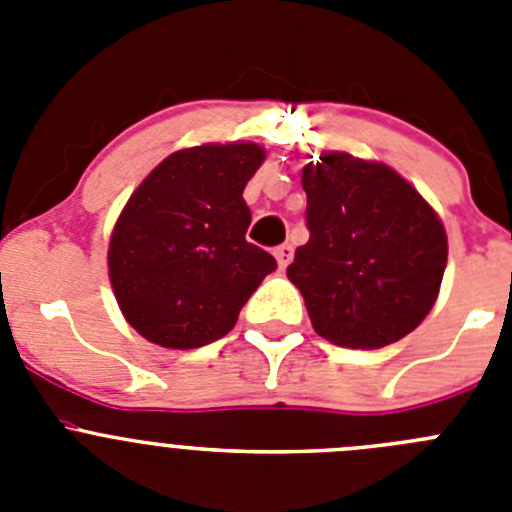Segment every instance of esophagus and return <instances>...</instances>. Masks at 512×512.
<instances>
[{
  "mask_svg": "<svg viewBox=\"0 0 512 512\" xmlns=\"http://www.w3.org/2000/svg\"><path fill=\"white\" fill-rule=\"evenodd\" d=\"M292 253H295V248L289 246V243H282V246L274 248V256H277L279 269H284V266H287L289 261H292Z\"/></svg>",
  "mask_w": 512,
  "mask_h": 512,
  "instance_id": "obj_1",
  "label": "esophagus"
}]
</instances>
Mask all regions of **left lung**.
Listing matches in <instances>:
<instances>
[{"mask_svg":"<svg viewBox=\"0 0 512 512\" xmlns=\"http://www.w3.org/2000/svg\"><path fill=\"white\" fill-rule=\"evenodd\" d=\"M310 241L287 266L315 333L346 348H382L423 323L449 243L433 207L390 166L323 153L302 169Z\"/></svg>","mask_w":512,"mask_h":512,"instance_id":"left-lung-1","label":"left lung"}]
</instances>
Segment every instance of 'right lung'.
Returning a JSON list of instances; mask_svg holds the SVG:
<instances>
[{"instance_id":"obj_1","label":"right lung","mask_w":512,"mask_h":512,"mask_svg":"<svg viewBox=\"0 0 512 512\" xmlns=\"http://www.w3.org/2000/svg\"><path fill=\"white\" fill-rule=\"evenodd\" d=\"M256 143H205L164 158L117 217L110 282L122 315L164 348H200L230 333L238 312L277 269L246 241Z\"/></svg>"}]
</instances>
